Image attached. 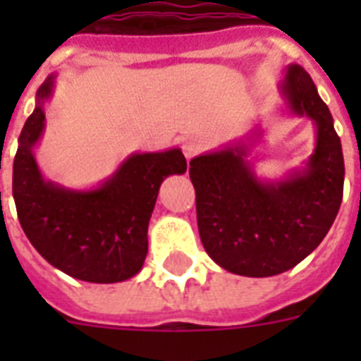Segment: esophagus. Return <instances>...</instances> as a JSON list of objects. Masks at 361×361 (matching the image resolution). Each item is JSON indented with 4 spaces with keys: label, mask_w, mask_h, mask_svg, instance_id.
<instances>
[{
    "label": "esophagus",
    "mask_w": 361,
    "mask_h": 361,
    "mask_svg": "<svg viewBox=\"0 0 361 361\" xmlns=\"http://www.w3.org/2000/svg\"><path fill=\"white\" fill-rule=\"evenodd\" d=\"M204 149V142L202 140H197V138H191V140H185L183 142V146H181V152H183V155H185L187 161H191L195 155H198V153L202 152Z\"/></svg>",
    "instance_id": "esophagus-1"
}]
</instances>
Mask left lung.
<instances>
[{"label": "left lung", "mask_w": 361, "mask_h": 361, "mask_svg": "<svg viewBox=\"0 0 361 361\" xmlns=\"http://www.w3.org/2000/svg\"><path fill=\"white\" fill-rule=\"evenodd\" d=\"M281 93L292 114L317 125V147L302 172L258 180L245 146H226L189 163L204 249L221 268L245 277H269L302 262L324 240L343 200L341 140L307 71L288 65Z\"/></svg>", "instance_id": "obj_1"}]
</instances>
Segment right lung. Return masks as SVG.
<instances>
[{"mask_svg":"<svg viewBox=\"0 0 361 361\" xmlns=\"http://www.w3.org/2000/svg\"><path fill=\"white\" fill-rule=\"evenodd\" d=\"M52 87L54 76H48L37 92L35 110L25 120L14 155L13 197L20 225L54 268L87 283H120L142 269L159 187L166 176L183 174L187 161L178 147L133 153L92 191L47 181L33 147L44 130L42 103L52 95Z\"/></svg>","mask_w":361,"mask_h":361,"instance_id":"1","label":"right lung"}]
</instances>
